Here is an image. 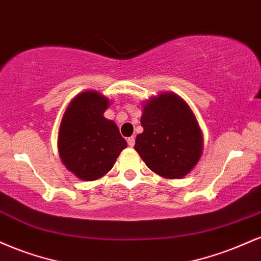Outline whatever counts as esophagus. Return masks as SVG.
I'll list each match as a JSON object with an SVG mask.
<instances>
[{
  "instance_id": "obj_1",
  "label": "esophagus",
  "mask_w": 261,
  "mask_h": 261,
  "mask_svg": "<svg viewBox=\"0 0 261 261\" xmlns=\"http://www.w3.org/2000/svg\"><path fill=\"white\" fill-rule=\"evenodd\" d=\"M127 143H128V145L130 146V148H132V146H134V144H136V137H129V138H128Z\"/></svg>"
}]
</instances>
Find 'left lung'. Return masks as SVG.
Returning <instances> with one entry per match:
<instances>
[{"mask_svg":"<svg viewBox=\"0 0 261 261\" xmlns=\"http://www.w3.org/2000/svg\"><path fill=\"white\" fill-rule=\"evenodd\" d=\"M134 149L152 172L165 178H182L198 164L203 134L191 107L173 93L151 97L143 106Z\"/></svg>","mask_w":261,"mask_h":261,"instance_id":"1","label":"left lung"}]
</instances>
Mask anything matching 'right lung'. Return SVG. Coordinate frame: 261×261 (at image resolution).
Listing matches in <instances>:
<instances>
[{"instance_id": "right-lung-1", "label": "right lung", "mask_w": 261, "mask_h": 261, "mask_svg": "<svg viewBox=\"0 0 261 261\" xmlns=\"http://www.w3.org/2000/svg\"><path fill=\"white\" fill-rule=\"evenodd\" d=\"M109 103L103 95L84 91L70 101L61 121L60 158L83 180H95L106 174L127 148L115 122L103 117Z\"/></svg>"}]
</instances>
